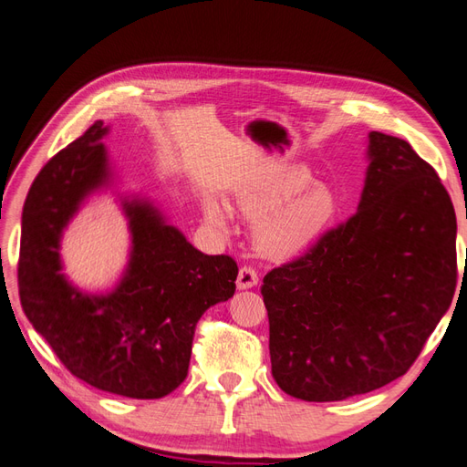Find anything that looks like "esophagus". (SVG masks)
Wrapping results in <instances>:
<instances>
[{"label":"esophagus","mask_w":467,"mask_h":467,"mask_svg":"<svg viewBox=\"0 0 467 467\" xmlns=\"http://www.w3.org/2000/svg\"><path fill=\"white\" fill-rule=\"evenodd\" d=\"M257 283H259V276H257L255 269H251V267L239 269L237 281H235L239 291H247V288H254V286H257Z\"/></svg>","instance_id":"obj_1"}]
</instances>
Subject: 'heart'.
I'll list each match as a JSON object with an SVG mask.
<instances>
[{
    "label": "heart",
    "instance_id": "1",
    "mask_svg": "<svg viewBox=\"0 0 467 467\" xmlns=\"http://www.w3.org/2000/svg\"><path fill=\"white\" fill-rule=\"evenodd\" d=\"M305 172L271 174L239 188L235 204L249 222H257L254 242L263 257L285 261L308 251L337 216V198L330 186L309 184ZM204 216L210 225L225 232L230 213L218 198H206Z\"/></svg>",
    "mask_w": 467,
    "mask_h": 467
}]
</instances>
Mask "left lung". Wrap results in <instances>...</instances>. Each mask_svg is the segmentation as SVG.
<instances>
[{
    "mask_svg": "<svg viewBox=\"0 0 467 467\" xmlns=\"http://www.w3.org/2000/svg\"><path fill=\"white\" fill-rule=\"evenodd\" d=\"M365 159L354 216L261 286L273 379L308 402L405 375L456 291V212L436 171L379 131Z\"/></svg>",
    "mask_w": 467,
    "mask_h": 467,
    "instance_id": "left-lung-1",
    "label": "left lung"
}]
</instances>
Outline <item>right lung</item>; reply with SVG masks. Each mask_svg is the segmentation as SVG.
I'll return each mask as SVG.
<instances>
[{
  "mask_svg": "<svg viewBox=\"0 0 467 467\" xmlns=\"http://www.w3.org/2000/svg\"><path fill=\"white\" fill-rule=\"evenodd\" d=\"M108 133L98 119L31 184L21 218V306L74 377L106 393L161 399L186 379L196 324L234 296L237 265L198 251L145 194L119 191L102 143ZM113 187L129 220V263L111 289L84 292L64 273L61 235L88 199Z\"/></svg>",
  "mask_w": 467,
  "mask_h": 467,
  "instance_id": "add662e5",
  "label": "right lung"
}]
</instances>
